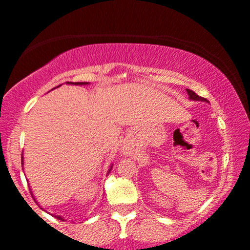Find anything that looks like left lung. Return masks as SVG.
<instances>
[{
  "label": "left lung",
  "instance_id": "left-lung-1",
  "mask_svg": "<svg viewBox=\"0 0 250 250\" xmlns=\"http://www.w3.org/2000/svg\"><path fill=\"white\" fill-rule=\"evenodd\" d=\"M187 92H188V95H189V99H190V100H194V101H203V102H208V100H207V99H205V97L199 96V95L195 94V92L192 91V90L187 89Z\"/></svg>",
  "mask_w": 250,
  "mask_h": 250
}]
</instances>
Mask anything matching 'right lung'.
Returning <instances> with one entry per match:
<instances>
[{"label":"right lung","mask_w":250,"mask_h":250,"mask_svg":"<svg viewBox=\"0 0 250 250\" xmlns=\"http://www.w3.org/2000/svg\"><path fill=\"white\" fill-rule=\"evenodd\" d=\"M67 84H76V85H86V82H78V83H72V82H67ZM60 86V85H59ZM59 86H56V87H59ZM21 164H24V159H22V156H21ZM110 169H112V166H110V168H109V171ZM56 218H58V219H60V220H62V218L60 217V215H56Z\"/></svg>","instance_id":"obj_1"}]
</instances>
